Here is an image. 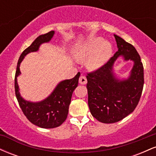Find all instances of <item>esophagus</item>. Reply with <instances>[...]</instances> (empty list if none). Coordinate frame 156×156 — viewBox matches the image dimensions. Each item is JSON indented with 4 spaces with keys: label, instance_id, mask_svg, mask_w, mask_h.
Returning <instances> with one entry per match:
<instances>
[{
    "label": "esophagus",
    "instance_id": "1",
    "mask_svg": "<svg viewBox=\"0 0 156 156\" xmlns=\"http://www.w3.org/2000/svg\"><path fill=\"white\" fill-rule=\"evenodd\" d=\"M79 83L80 84H86L87 83V78H86L85 76H83V75H81L80 77L79 78Z\"/></svg>",
    "mask_w": 156,
    "mask_h": 156
}]
</instances>
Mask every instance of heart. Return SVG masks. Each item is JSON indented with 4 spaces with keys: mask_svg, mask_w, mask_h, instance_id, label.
<instances>
[{
    "mask_svg": "<svg viewBox=\"0 0 156 156\" xmlns=\"http://www.w3.org/2000/svg\"><path fill=\"white\" fill-rule=\"evenodd\" d=\"M112 53V44L103 41L101 37H96L89 39L80 48L78 58L83 59L90 56L88 60L89 67L92 69H98L105 64L110 58Z\"/></svg>",
    "mask_w": 156,
    "mask_h": 156,
    "instance_id": "obj_1",
    "label": "heart"
}]
</instances>
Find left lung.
Returning a JSON list of instances; mask_svg holds the SVG:
<instances>
[{"mask_svg":"<svg viewBox=\"0 0 156 156\" xmlns=\"http://www.w3.org/2000/svg\"><path fill=\"white\" fill-rule=\"evenodd\" d=\"M118 51L106 64L87 76L88 105L92 115L103 123H114L129 115L137 106L144 87V67L131 44L114 34ZM134 64L126 80L115 78L112 67L118 57Z\"/></svg>","mask_w":156,"mask_h":156,"instance_id":"1","label":"left lung"}]
</instances>
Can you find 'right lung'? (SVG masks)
I'll list each match as a JSON object with an SVG mask.
<instances>
[{"mask_svg": "<svg viewBox=\"0 0 156 156\" xmlns=\"http://www.w3.org/2000/svg\"><path fill=\"white\" fill-rule=\"evenodd\" d=\"M54 34V31H51L39 36L31 45L23 52L17 62L15 78V94L22 112L31 123L42 128H56L66 120L73 92L78 87L80 73H78L72 79L61 81L47 98L37 103L27 101L21 97L17 78L21 74L20 65L24 57L28 53L38 51L42 43L49 42Z\"/></svg>", "mask_w": 156, "mask_h": 156, "instance_id": "1", "label": "right lung"}]
</instances>
